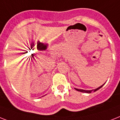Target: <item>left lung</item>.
Returning <instances> with one entry per match:
<instances>
[{"label": "left lung", "mask_w": 120, "mask_h": 120, "mask_svg": "<svg viewBox=\"0 0 120 120\" xmlns=\"http://www.w3.org/2000/svg\"><path fill=\"white\" fill-rule=\"evenodd\" d=\"M104 85H102V86H101L100 87H99V88H98L96 89H95L94 90H81V89H77V88H75V89L77 91H80V92H82V93H92L93 91L95 92V91H96L97 90H99L101 88H102V86Z\"/></svg>", "instance_id": "left-lung-1"}]
</instances>
